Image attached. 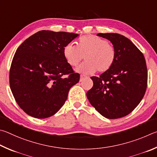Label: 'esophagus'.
Segmentation results:
<instances>
[{"instance_id": "34e87169", "label": "esophagus", "mask_w": 157, "mask_h": 157, "mask_svg": "<svg viewBox=\"0 0 157 157\" xmlns=\"http://www.w3.org/2000/svg\"><path fill=\"white\" fill-rule=\"evenodd\" d=\"M86 78V77L85 76H83V75H81V76H80V81L81 82L83 80V79H85Z\"/></svg>"}]
</instances>
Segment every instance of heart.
<instances>
[{
    "instance_id": "1",
    "label": "heart",
    "mask_w": 157,
    "mask_h": 157,
    "mask_svg": "<svg viewBox=\"0 0 157 157\" xmlns=\"http://www.w3.org/2000/svg\"><path fill=\"white\" fill-rule=\"evenodd\" d=\"M63 56L71 66H76L82 59L86 62L76 69L78 72L92 74L96 70L105 72L113 65L116 59V50L108 41L94 35L81 37L76 46L67 44L63 48Z\"/></svg>"
}]
</instances>
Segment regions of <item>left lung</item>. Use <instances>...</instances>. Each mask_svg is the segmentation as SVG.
Here are the masks:
<instances>
[{"label": "left lung", "instance_id": "left-lung-1", "mask_svg": "<svg viewBox=\"0 0 157 157\" xmlns=\"http://www.w3.org/2000/svg\"><path fill=\"white\" fill-rule=\"evenodd\" d=\"M110 41L116 50L111 68L99 77L92 76L93 87L87 92L90 103L107 119H115L132 112L144 98L147 71L144 54L123 35L99 33Z\"/></svg>", "mask_w": 157, "mask_h": 157}]
</instances>
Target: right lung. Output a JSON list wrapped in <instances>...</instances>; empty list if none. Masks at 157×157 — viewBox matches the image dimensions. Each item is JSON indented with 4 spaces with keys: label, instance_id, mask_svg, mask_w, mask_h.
Returning a JSON list of instances; mask_svg holds the SVG:
<instances>
[{
    "label": "right lung",
    "instance_id": "obj_1",
    "mask_svg": "<svg viewBox=\"0 0 157 157\" xmlns=\"http://www.w3.org/2000/svg\"><path fill=\"white\" fill-rule=\"evenodd\" d=\"M78 36L42 30L18 47L11 65L10 85L16 103L26 114L45 119L64 105L80 75L66 61L63 48Z\"/></svg>",
    "mask_w": 157,
    "mask_h": 157
}]
</instances>
